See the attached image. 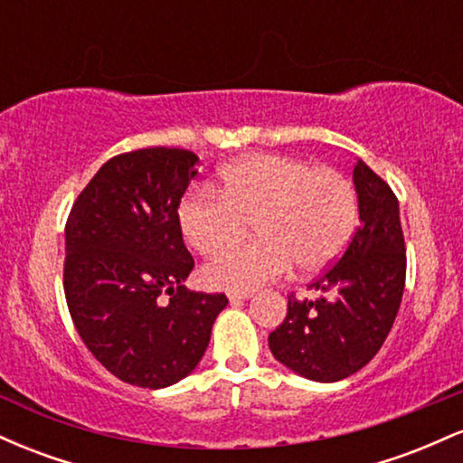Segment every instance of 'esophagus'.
Wrapping results in <instances>:
<instances>
[{"mask_svg": "<svg viewBox=\"0 0 463 463\" xmlns=\"http://www.w3.org/2000/svg\"><path fill=\"white\" fill-rule=\"evenodd\" d=\"M252 296V291L246 289V291H228V300L231 302H237V300H246Z\"/></svg>", "mask_w": 463, "mask_h": 463, "instance_id": "obj_1", "label": "esophagus"}]
</instances>
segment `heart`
Here are the masks:
<instances>
[{"instance_id": "obj_1", "label": "heart", "mask_w": 463, "mask_h": 463, "mask_svg": "<svg viewBox=\"0 0 463 463\" xmlns=\"http://www.w3.org/2000/svg\"><path fill=\"white\" fill-rule=\"evenodd\" d=\"M252 222L257 239L204 268L217 289H252L285 274L317 272L344 252L357 224V191L344 174L276 154L222 167L217 189L194 184L178 204L184 239L204 257L231 248Z\"/></svg>"}]
</instances>
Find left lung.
Wrapping results in <instances>:
<instances>
[{
    "label": "left lung",
    "mask_w": 463,
    "mask_h": 463,
    "mask_svg": "<svg viewBox=\"0 0 463 463\" xmlns=\"http://www.w3.org/2000/svg\"><path fill=\"white\" fill-rule=\"evenodd\" d=\"M361 224L337 263L307 289L289 294L287 317L269 333L280 364L313 381H342L379 353L405 291L407 254L398 200L390 184L364 161L354 165Z\"/></svg>",
    "instance_id": "left-lung-1"
}]
</instances>
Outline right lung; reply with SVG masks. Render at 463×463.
Instances as JSON below:
<instances>
[{
    "mask_svg": "<svg viewBox=\"0 0 463 463\" xmlns=\"http://www.w3.org/2000/svg\"><path fill=\"white\" fill-rule=\"evenodd\" d=\"M198 156L180 147L117 154L80 191L65 224L62 287L76 331L110 374L158 390L184 379L224 294L183 285L194 257L178 204Z\"/></svg>",
    "mask_w": 463,
    "mask_h": 463,
    "instance_id": "obj_1",
    "label": "right lung"
}]
</instances>
